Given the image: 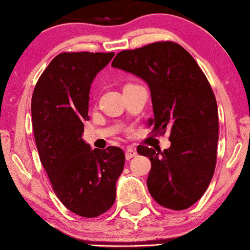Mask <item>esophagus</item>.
<instances>
[{
    "label": "esophagus",
    "instance_id": "1",
    "mask_svg": "<svg viewBox=\"0 0 250 250\" xmlns=\"http://www.w3.org/2000/svg\"><path fill=\"white\" fill-rule=\"evenodd\" d=\"M136 155H137V151H136L135 147H132V146L126 147V150H125V157H126V160H131V158L135 157Z\"/></svg>",
    "mask_w": 250,
    "mask_h": 250
}]
</instances>
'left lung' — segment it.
<instances>
[{
    "label": "left lung",
    "instance_id": "1",
    "mask_svg": "<svg viewBox=\"0 0 250 250\" xmlns=\"http://www.w3.org/2000/svg\"><path fill=\"white\" fill-rule=\"evenodd\" d=\"M112 66L147 83L154 111L147 125L156 133H170V146L163 151L137 147L151 161L150 194L170 210L190 208L208 189L216 167L218 108L208 79L194 58L173 42L122 51Z\"/></svg>",
    "mask_w": 250,
    "mask_h": 250
}]
</instances>
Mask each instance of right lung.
Here are the masks:
<instances>
[{"label":"right lung","mask_w":250,"mask_h":250,"mask_svg":"<svg viewBox=\"0 0 250 250\" xmlns=\"http://www.w3.org/2000/svg\"><path fill=\"white\" fill-rule=\"evenodd\" d=\"M113 52H64L51 61L32 96V125L42 167L63 205L85 218L103 214L115 200L125 154L92 150L83 141L89 119L90 85Z\"/></svg>","instance_id":"add662e5"}]
</instances>
